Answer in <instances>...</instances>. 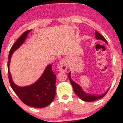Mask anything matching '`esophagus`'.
<instances>
[{
	"mask_svg": "<svg viewBox=\"0 0 123 123\" xmlns=\"http://www.w3.org/2000/svg\"><path fill=\"white\" fill-rule=\"evenodd\" d=\"M58 69L60 72H66L67 70V61L65 59L61 60L58 63Z\"/></svg>",
	"mask_w": 123,
	"mask_h": 123,
	"instance_id": "34e87169",
	"label": "esophagus"
}]
</instances>
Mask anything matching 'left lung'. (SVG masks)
Segmentation results:
<instances>
[{
	"label": "left lung",
	"mask_w": 123,
	"mask_h": 123,
	"mask_svg": "<svg viewBox=\"0 0 123 123\" xmlns=\"http://www.w3.org/2000/svg\"><path fill=\"white\" fill-rule=\"evenodd\" d=\"M95 37L97 39H98V40H102L105 42L106 43L108 44V42L106 39L104 38L103 36H102L99 33H98V32L96 31L95 32ZM68 77L69 79V80L71 83L72 86L73 90L75 92V93L77 94V95L78 96L79 98L81 99V100L84 101H86V102H92V101H95V100L99 99H101L103 98L104 97H105L106 94H107V92H108L110 88H108V90H107L106 92H105L104 94H101V95H92V94H90L86 93L85 91H84L83 90V89L81 88V87L78 84L73 81L72 80L71 77H70V72L68 74Z\"/></svg>",
	"instance_id": "8db88e82"
}]
</instances>
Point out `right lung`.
<instances>
[{
  "label": "right lung",
  "mask_w": 123,
  "mask_h": 123,
  "mask_svg": "<svg viewBox=\"0 0 123 123\" xmlns=\"http://www.w3.org/2000/svg\"><path fill=\"white\" fill-rule=\"evenodd\" d=\"M31 30L25 31L15 42L8 54L7 63L8 79L11 87L18 98L25 105L34 108H44L53 102L55 96L56 74L52 70V65H49L39 79L32 85L19 87L14 83L9 70L10 60L14 51L24 42L28 33Z\"/></svg>",
  "instance_id": "obj_1"
}]
</instances>
